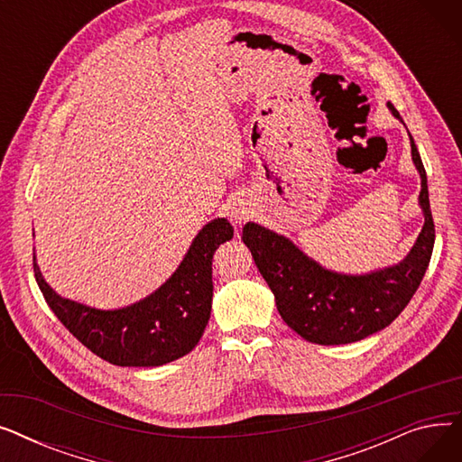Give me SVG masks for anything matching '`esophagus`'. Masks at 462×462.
I'll return each instance as SVG.
<instances>
[{
  "label": "esophagus",
  "instance_id": "1",
  "mask_svg": "<svg viewBox=\"0 0 462 462\" xmlns=\"http://www.w3.org/2000/svg\"><path fill=\"white\" fill-rule=\"evenodd\" d=\"M251 215H253V209H251V208H249V204H245V202H237V204H234V208H232V209H230V213H228L230 221H232L234 225L245 223Z\"/></svg>",
  "mask_w": 462,
  "mask_h": 462
}]
</instances>
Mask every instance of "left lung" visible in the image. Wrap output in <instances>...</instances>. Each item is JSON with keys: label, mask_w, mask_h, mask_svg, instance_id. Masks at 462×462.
<instances>
[{"label": "left lung", "mask_w": 462, "mask_h": 462, "mask_svg": "<svg viewBox=\"0 0 462 462\" xmlns=\"http://www.w3.org/2000/svg\"><path fill=\"white\" fill-rule=\"evenodd\" d=\"M390 110L399 117L393 105ZM410 143L411 159L421 176L420 204L425 225L416 245L399 265L359 277L333 273L305 256L286 237L254 223L244 226L241 239L270 284L279 314L305 341L314 345L361 341L390 326L416 294L434 247V221L427 174L411 136Z\"/></svg>", "instance_id": "obj_1"}]
</instances>
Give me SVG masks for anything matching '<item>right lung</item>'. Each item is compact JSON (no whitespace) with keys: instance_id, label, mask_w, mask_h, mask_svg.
<instances>
[{"instance_id":"add662e5","label":"right lung","mask_w":462,"mask_h":462,"mask_svg":"<svg viewBox=\"0 0 462 462\" xmlns=\"http://www.w3.org/2000/svg\"><path fill=\"white\" fill-rule=\"evenodd\" d=\"M232 237L226 218H215L194 237L176 273L157 292L117 310L60 298L42 279L35 254L33 272L48 307L88 350L119 367H159L199 345L211 314L213 254Z\"/></svg>"}]
</instances>
